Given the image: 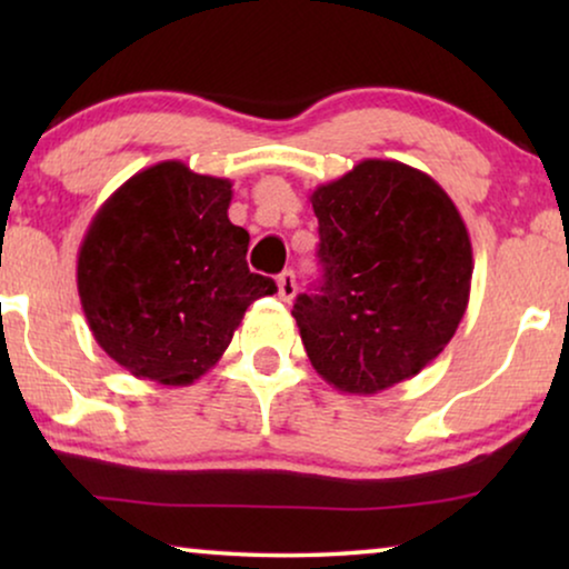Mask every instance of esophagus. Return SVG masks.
Here are the masks:
<instances>
[{
  "instance_id": "1",
  "label": "esophagus",
  "mask_w": 569,
  "mask_h": 569,
  "mask_svg": "<svg viewBox=\"0 0 569 569\" xmlns=\"http://www.w3.org/2000/svg\"><path fill=\"white\" fill-rule=\"evenodd\" d=\"M277 287H279V300L290 302L295 298V292H298V282H295V271L292 269H284L282 274L277 277Z\"/></svg>"
}]
</instances>
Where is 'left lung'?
Wrapping results in <instances>:
<instances>
[{
  "label": "left lung",
  "instance_id": "8db88e82",
  "mask_svg": "<svg viewBox=\"0 0 569 569\" xmlns=\"http://www.w3.org/2000/svg\"><path fill=\"white\" fill-rule=\"evenodd\" d=\"M323 277L292 316L326 383L372 396L415 378L461 323L471 240L440 183L399 160H362L310 193Z\"/></svg>",
  "mask_w": 569,
  "mask_h": 569
}]
</instances>
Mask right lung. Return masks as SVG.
I'll return each instance as SVG.
<instances>
[{"label": "right lung", "instance_id": "1", "mask_svg": "<svg viewBox=\"0 0 569 569\" xmlns=\"http://www.w3.org/2000/svg\"><path fill=\"white\" fill-rule=\"evenodd\" d=\"M232 183L178 160L144 168L92 217L77 292L92 337L134 378L189 386L214 368L246 308L277 292L246 263Z\"/></svg>", "mask_w": 569, "mask_h": 569}]
</instances>
